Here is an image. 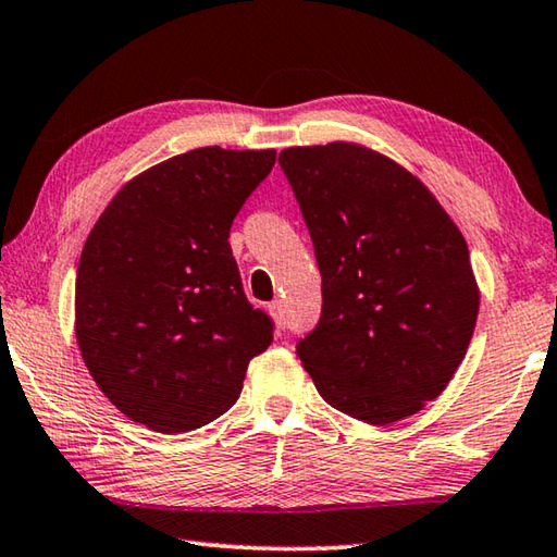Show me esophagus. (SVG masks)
I'll return each mask as SVG.
<instances>
[{
  "label": "esophagus",
  "mask_w": 557,
  "mask_h": 557,
  "mask_svg": "<svg viewBox=\"0 0 557 557\" xmlns=\"http://www.w3.org/2000/svg\"><path fill=\"white\" fill-rule=\"evenodd\" d=\"M273 320H276V325L284 330L286 327V318H284V306H281V300H273V304L269 306Z\"/></svg>",
  "instance_id": "34e87169"
}]
</instances>
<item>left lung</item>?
Wrapping results in <instances>:
<instances>
[{
    "mask_svg": "<svg viewBox=\"0 0 557 557\" xmlns=\"http://www.w3.org/2000/svg\"><path fill=\"white\" fill-rule=\"evenodd\" d=\"M323 276V313L298 343L318 394L388 425L445 392L480 313L462 232L411 171L352 141L278 156Z\"/></svg>",
    "mask_w": 557,
    "mask_h": 557,
    "instance_id": "left-lung-1",
    "label": "left lung"
}]
</instances>
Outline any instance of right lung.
Returning a JSON list of instances; mask_svg holds the SVG:
<instances>
[{"mask_svg": "<svg viewBox=\"0 0 557 557\" xmlns=\"http://www.w3.org/2000/svg\"><path fill=\"white\" fill-rule=\"evenodd\" d=\"M276 151L193 149L132 178L77 263L75 337L132 421L188 433L237 401L273 323L244 296L230 227Z\"/></svg>", "mask_w": 557, "mask_h": 557, "instance_id": "right-lung-1", "label": "right lung"}]
</instances>
